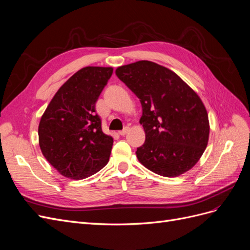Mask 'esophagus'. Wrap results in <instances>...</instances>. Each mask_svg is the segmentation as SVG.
<instances>
[{"instance_id":"esophagus-1","label":"esophagus","mask_w":250,"mask_h":250,"mask_svg":"<svg viewBox=\"0 0 250 250\" xmlns=\"http://www.w3.org/2000/svg\"><path fill=\"white\" fill-rule=\"evenodd\" d=\"M128 131H129V127H125L123 130H120V131H119V134H120V135H125Z\"/></svg>"}]
</instances>
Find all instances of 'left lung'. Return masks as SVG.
Returning <instances> with one entry per match:
<instances>
[{"instance_id": "left-lung-1", "label": "left lung", "mask_w": 250, "mask_h": 250, "mask_svg": "<svg viewBox=\"0 0 250 250\" xmlns=\"http://www.w3.org/2000/svg\"><path fill=\"white\" fill-rule=\"evenodd\" d=\"M116 74L142 104L146 141L135 152L139 162L165 177L192 169L209 137L208 111L197 93L168 67L149 60L119 66Z\"/></svg>"}]
</instances>
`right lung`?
Here are the masks:
<instances>
[{"mask_svg": "<svg viewBox=\"0 0 250 250\" xmlns=\"http://www.w3.org/2000/svg\"><path fill=\"white\" fill-rule=\"evenodd\" d=\"M112 71L82 67L60 86L42 116V153L66 178H86L108 163L113 139L102 131L95 105Z\"/></svg>", "mask_w": 250, "mask_h": 250, "instance_id": "1", "label": "right lung"}]
</instances>
